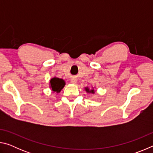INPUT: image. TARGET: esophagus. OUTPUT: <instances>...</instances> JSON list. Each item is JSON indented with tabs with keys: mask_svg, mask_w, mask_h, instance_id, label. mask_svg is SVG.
I'll return each mask as SVG.
<instances>
[{
	"mask_svg": "<svg viewBox=\"0 0 153 153\" xmlns=\"http://www.w3.org/2000/svg\"><path fill=\"white\" fill-rule=\"evenodd\" d=\"M71 82L72 83V84H76L77 83V79H75V78H72L71 79Z\"/></svg>",
	"mask_w": 153,
	"mask_h": 153,
	"instance_id": "34e87169",
	"label": "esophagus"
}]
</instances>
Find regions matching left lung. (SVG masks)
<instances>
[{
    "label": "left lung",
    "mask_w": 153,
    "mask_h": 153,
    "mask_svg": "<svg viewBox=\"0 0 153 153\" xmlns=\"http://www.w3.org/2000/svg\"><path fill=\"white\" fill-rule=\"evenodd\" d=\"M84 90H85V91L88 93V94H94L96 92V90H94V87H93V86H92L91 88H89V87L86 86L84 88Z\"/></svg>",
    "instance_id": "obj_1"
}]
</instances>
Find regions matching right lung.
<instances>
[{"instance_id": "1", "label": "right lung", "mask_w": 153, "mask_h": 153, "mask_svg": "<svg viewBox=\"0 0 153 153\" xmlns=\"http://www.w3.org/2000/svg\"><path fill=\"white\" fill-rule=\"evenodd\" d=\"M65 81L64 79L54 77L49 82V87H50L52 92H55L56 94H58L65 86Z\"/></svg>"}]
</instances>
